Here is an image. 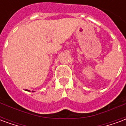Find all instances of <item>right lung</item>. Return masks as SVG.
<instances>
[{"instance_id":"1","label":"right lung","mask_w":126,"mask_h":126,"mask_svg":"<svg viewBox=\"0 0 126 126\" xmlns=\"http://www.w3.org/2000/svg\"><path fill=\"white\" fill-rule=\"evenodd\" d=\"M26 91H29V92H30V90H26Z\"/></svg>"}]
</instances>
